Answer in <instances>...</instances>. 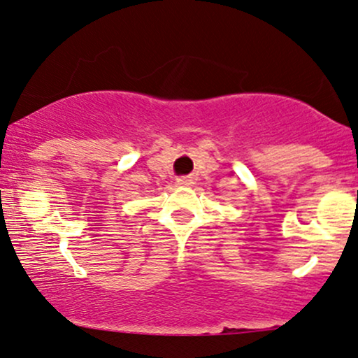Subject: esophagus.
Here are the masks:
<instances>
[{
	"label": "esophagus",
	"mask_w": 358,
	"mask_h": 358,
	"mask_svg": "<svg viewBox=\"0 0 358 358\" xmlns=\"http://www.w3.org/2000/svg\"><path fill=\"white\" fill-rule=\"evenodd\" d=\"M176 182H178V185H183V187H188V185H192V180L188 178V176H182V178H178Z\"/></svg>",
	"instance_id": "1"
}]
</instances>
